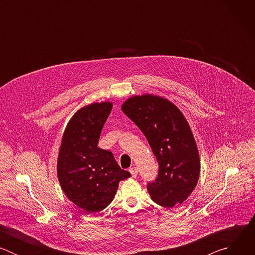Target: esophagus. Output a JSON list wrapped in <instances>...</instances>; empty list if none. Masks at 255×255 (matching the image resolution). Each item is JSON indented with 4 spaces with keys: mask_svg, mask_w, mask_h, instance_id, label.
I'll list each match as a JSON object with an SVG mask.
<instances>
[{
    "mask_svg": "<svg viewBox=\"0 0 255 255\" xmlns=\"http://www.w3.org/2000/svg\"><path fill=\"white\" fill-rule=\"evenodd\" d=\"M129 171H130V173H131V175H132V177H136L137 176V168L136 167H131L130 169H129Z\"/></svg>",
    "mask_w": 255,
    "mask_h": 255,
    "instance_id": "34e87169",
    "label": "esophagus"
}]
</instances>
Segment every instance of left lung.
Masks as SVG:
<instances>
[{
	"label": "left lung",
	"mask_w": 255,
	"mask_h": 255,
	"mask_svg": "<svg viewBox=\"0 0 255 255\" xmlns=\"http://www.w3.org/2000/svg\"><path fill=\"white\" fill-rule=\"evenodd\" d=\"M122 111L146 137L158 162V175L147 184L153 202L172 208L192 194L200 176V157L191 128L169 101L151 95L136 96Z\"/></svg>",
	"instance_id": "left-lung-1"
}]
</instances>
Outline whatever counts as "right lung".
I'll list each match as a JSON object with an SVG mask.
<instances>
[{
	"label": "right lung",
	"instance_id": "obj_1",
	"mask_svg": "<svg viewBox=\"0 0 255 255\" xmlns=\"http://www.w3.org/2000/svg\"><path fill=\"white\" fill-rule=\"evenodd\" d=\"M112 107L105 102L82 108L68 122L59 149L57 176L61 189L87 213L104 210L113 201L119 181L131 176L111 151L98 147Z\"/></svg>",
	"mask_w": 255,
	"mask_h": 255
}]
</instances>
